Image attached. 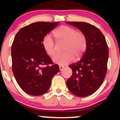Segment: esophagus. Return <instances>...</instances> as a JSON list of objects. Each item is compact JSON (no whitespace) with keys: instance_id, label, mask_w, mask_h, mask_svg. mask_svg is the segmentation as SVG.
I'll use <instances>...</instances> for the list:
<instances>
[{"instance_id":"1","label":"esophagus","mask_w":120,"mask_h":120,"mask_svg":"<svg viewBox=\"0 0 120 120\" xmlns=\"http://www.w3.org/2000/svg\"><path fill=\"white\" fill-rule=\"evenodd\" d=\"M64 66H61V65L59 66V69H60V71H62V70L64 69Z\"/></svg>"}]
</instances>
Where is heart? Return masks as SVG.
<instances>
[{"mask_svg": "<svg viewBox=\"0 0 120 120\" xmlns=\"http://www.w3.org/2000/svg\"><path fill=\"white\" fill-rule=\"evenodd\" d=\"M56 43H64V52L55 55L52 60L56 64L66 65L74 60L78 59L83 55L87 48L86 35L81 31L69 26L63 25L57 27L52 33ZM56 43L49 35H46L42 40V46L48 55L52 56L56 51Z\"/></svg>", "mask_w": 120, "mask_h": 120, "instance_id": "b5f03b06", "label": "heart"}]
</instances>
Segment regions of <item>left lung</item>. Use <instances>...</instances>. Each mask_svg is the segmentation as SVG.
Instances as JSON below:
<instances>
[{"instance_id": "obj_1", "label": "left lung", "mask_w": 120, "mask_h": 120, "mask_svg": "<svg viewBox=\"0 0 120 120\" xmlns=\"http://www.w3.org/2000/svg\"><path fill=\"white\" fill-rule=\"evenodd\" d=\"M77 27L87 38V48L79 61L70 65L73 73L67 81L71 93L85 97L94 93L102 84L107 71L108 47L101 31L95 26L83 22H67Z\"/></svg>"}]
</instances>
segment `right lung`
Here are the masks:
<instances>
[{"mask_svg":"<svg viewBox=\"0 0 120 120\" xmlns=\"http://www.w3.org/2000/svg\"><path fill=\"white\" fill-rule=\"evenodd\" d=\"M59 22H37L21 28L11 47L12 71L17 83L28 94L39 96L49 90L59 71L44 50L42 40ZM44 65L45 67H43Z\"/></svg>","mask_w":120,"mask_h":120,"instance_id":"1","label":"right lung"}]
</instances>
